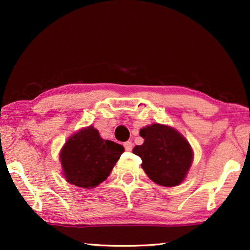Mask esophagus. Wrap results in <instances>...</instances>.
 <instances>
[{
    "label": "esophagus",
    "mask_w": 250,
    "mask_h": 250,
    "mask_svg": "<svg viewBox=\"0 0 250 250\" xmlns=\"http://www.w3.org/2000/svg\"><path fill=\"white\" fill-rule=\"evenodd\" d=\"M124 148H125L126 151H132V149H133V143H132L131 141L125 142V143H124Z\"/></svg>",
    "instance_id": "1"
}]
</instances>
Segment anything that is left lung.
<instances>
[{"instance_id":"1","label":"left lung","mask_w":250,"mask_h":250,"mask_svg":"<svg viewBox=\"0 0 250 250\" xmlns=\"http://www.w3.org/2000/svg\"><path fill=\"white\" fill-rule=\"evenodd\" d=\"M145 139L133 153L142 159V168L150 179L164 187L182 182L192 163V149L180 133L169 126L153 124L140 131Z\"/></svg>"}]
</instances>
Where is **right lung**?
Wrapping results in <instances>:
<instances>
[{
	"mask_svg": "<svg viewBox=\"0 0 250 250\" xmlns=\"http://www.w3.org/2000/svg\"><path fill=\"white\" fill-rule=\"evenodd\" d=\"M124 146L100 138L93 126L70 136L60 153L64 176L76 187L90 188L107 179Z\"/></svg>",
	"mask_w": 250,
	"mask_h": 250,
	"instance_id": "1",
	"label": "right lung"
}]
</instances>
